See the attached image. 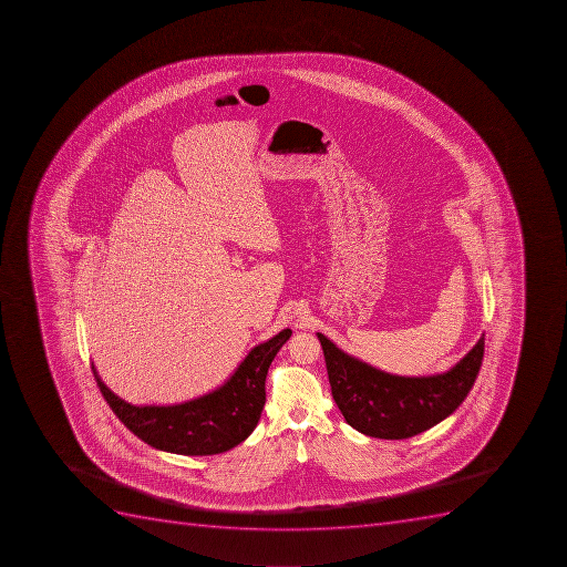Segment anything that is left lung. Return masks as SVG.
<instances>
[{
	"label": "left lung",
	"instance_id": "left-lung-1",
	"mask_svg": "<svg viewBox=\"0 0 567 567\" xmlns=\"http://www.w3.org/2000/svg\"><path fill=\"white\" fill-rule=\"evenodd\" d=\"M332 395L347 424L382 440L411 439L460 408L480 373L485 336L456 367L429 377L391 375L344 353L318 332Z\"/></svg>",
	"mask_w": 567,
	"mask_h": 567
}]
</instances>
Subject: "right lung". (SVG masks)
Returning <instances> with one entry per match:
<instances>
[{
    "instance_id": "obj_1",
    "label": "right lung",
    "mask_w": 567,
    "mask_h": 567,
    "mask_svg": "<svg viewBox=\"0 0 567 567\" xmlns=\"http://www.w3.org/2000/svg\"><path fill=\"white\" fill-rule=\"evenodd\" d=\"M292 330L257 344L220 388L174 405H133L115 395L91 364L96 385L120 422L140 440L183 456H212L237 447L257 427L266 404V375Z\"/></svg>"
}]
</instances>
